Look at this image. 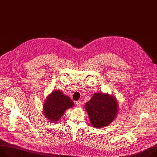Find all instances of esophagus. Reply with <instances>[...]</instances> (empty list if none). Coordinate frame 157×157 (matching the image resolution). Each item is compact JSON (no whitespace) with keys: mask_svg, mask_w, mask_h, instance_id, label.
I'll list each match as a JSON object with an SVG mask.
<instances>
[{"mask_svg":"<svg viewBox=\"0 0 157 157\" xmlns=\"http://www.w3.org/2000/svg\"><path fill=\"white\" fill-rule=\"evenodd\" d=\"M76 105L78 107H81L82 106V102L81 101H77L76 102Z\"/></svg>","mask_w":157,"mask_h":157,"instance_id":"1","label":"esophagus"}]
</instances>
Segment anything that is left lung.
I'll list each match as a JSON object with an SVG mask.
<instances>
[{"label": "left lung", "mask_w": 157, "mask_h": 157, "mask_svg": "<svg viewBox=\"0 0 157 157\" xmlns=\"http://www.w3.org/2000/svg\"><path fill=\"white\" fill-rule=\"evenodd\" d=\"M93 126L101 128L114 121L118 111L117 101L107 94L96 93L85 105Z\"/></svg>", "instance_id": "left-lung-1"}]
</instances>
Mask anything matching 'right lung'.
<instances>
[{
  "mask_svg": "<svg viewBox=\"0 0 157 157\" xmlns=\"http://www.w3.org/2000/svg\"><path fill=\"white\" fill-rule=\"evenodd\" d=\"M73 105L74 102L69 97L56 91L47 97L44 104V115L49 121L56 122L62 117L64 111Z\"/></svg>",
  "mask_w": 157,
  "mask_h": 157,
  "instance_id": "right-lung-1",
  "label": "right lung"
}]
</instances>
